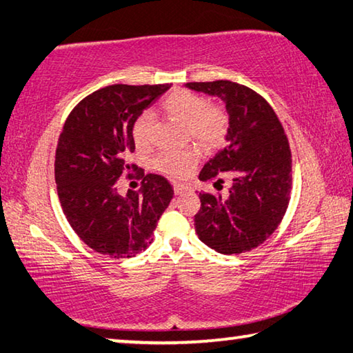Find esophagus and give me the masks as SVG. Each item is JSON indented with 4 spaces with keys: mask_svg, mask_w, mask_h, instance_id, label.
I'll return each instance as SVG.
<instances>
[{
    "mask_svg": "<svg viewBox=\"0 0 353 353\" xmlns=\"http://www.w3.org/2000/svg\"><path fill=\"white\" fill-rule=\"evenodd\" d=\"M187 190H188V188L185 187L183 183H174V193H176V194H182L183 191H187Z\"/></svg>",
    "mask_w": 353,
    "mask_h": 353,
    "instance_id": "1",
    "label": "esophagus"
}]
</instances>
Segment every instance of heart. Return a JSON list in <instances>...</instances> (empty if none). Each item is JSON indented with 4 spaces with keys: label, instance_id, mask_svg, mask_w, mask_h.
I'll use <instances>...</instances> for the list:
<instances>
[{
    "label": "heart",
    "instance_id": "1",
    "mask_svg": "<svg viewBox=\"0 0 353 353\" xmlns=\"http://www.w3.org/2000/svg\"><path fill=\"white\" fill-rule=\"evenodd\" d=\"M163 110L170 117L187 123V130L190 137L204 148H214L223 141L229 126L227 113L219 105H210L202 98L188 90H174L163 99ZM152 126V113L143 112L135 119L132 126V137L137 146L145 148L149 143ZM198 160L196 149H182V151H166L160 152L154 160L155 168L166 174L182 177L188 174Z\"/></svg>",
    "mask_w": 353,
    "mask_h": 353
}]
</instances>
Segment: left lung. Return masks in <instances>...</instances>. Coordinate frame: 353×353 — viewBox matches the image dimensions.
<instances>
[{
	"instance_id": "8db88e82",
	"label": "left lung",
	"mask_w": 353,
	"mask_h": 353,
	"mask_svg": "<svg viewBox=\"0 0 353 353\" xmlns=\"http://www.w3.org/2000/svg\"><path fill=\"white\" fill-rule=\"evenodd\" d=\"M185 87L219 98L229 115L225 146L204 165L199 179L227 174L232 183L227 196L199 194L196 234L219 254L248 252L272 235L288 208V139L272 107L249 87L230 81L188 82Z\"/></svg>"
}]
</instances>
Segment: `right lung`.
I'll return each mask as SVG.
<instances>
[{"instance_id": "right-lung-1", "label": "right lung", "mask_w": 353, "mask_h": 353, "mask_svg": "<svg viewBox=\"0 0 353 353\" xmlns=\"http://www.w3.org/2000/svg\"><path fill=\"white\" fill-rule=\"evenodd\" d=\"M117 83L88 94L63 124L56 149V183L62 210L88 248L129 259L149 248L174 190L165 177L140 171L139 193L118 194L117 181L135 151L132 126L143 110L170 90Z\"/></svg>"}]
</instances>
